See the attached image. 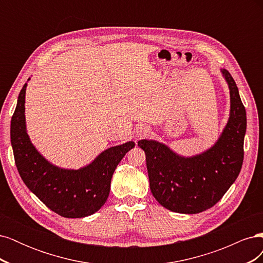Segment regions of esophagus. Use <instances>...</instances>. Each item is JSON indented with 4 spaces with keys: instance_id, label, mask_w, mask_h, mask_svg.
<instances>
[{
    "instance_id": "1",
    "label": "esophagus",
    "mask_w": 263,
    "mask_h": 263,
    "mask_svg": "<svg viewBox=\"0 0 263 263\" xmlns=\"http://www.w3.org/2000/svg\"><path fill=\"white\" fill-rule=\"evenodd\" d=\"M148 128L147 127H140V129L137 132V135L138 136H145V135L148 134Z\"/></svg>"
}]
</instances>
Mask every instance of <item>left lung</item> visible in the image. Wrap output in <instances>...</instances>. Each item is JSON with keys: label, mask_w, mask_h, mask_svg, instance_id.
Masks as SVG:
<instances>
[{"label": "left lung", "mask_w": 263, "mask_h": 263, "mask_svg": "<svg viewBox=\"0 0 263 263\" xmlns=\"http://www.w3.org/2000/svg\"><path fill=\"white\" fill-rule=\"evenodd\" d=\"M220 72L229 87L228 122L215 144L203 153L184 157L153 139H141L151 193L171 212L197 214L211 209L236 181L243 161L246 109L233 77Z\"/></svg>", "instance_id": "1"}]
</instances>
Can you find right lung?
Segmentation results:
<instances>
[{"instance_id":"right-lung-1","label":"right lung","mask_w":263,"mask_h":263,"mask_svg":"<svg viewBox=\"0 0 263 263\" xmlns=\"http://www.w3.org/2000/svg\"><path fill=\"white\" fill-rule=\"evenodd\" d=\"M26 86L27 83L20 92L11 121V144L23 182L47 208L60 216L81 218L94 214L105 204L116 166L135 147V142L127 141L107 148L91 163L78 170L52 164L31 144L27 134Z\"/></svg>"}]
</instances>
